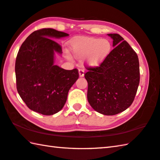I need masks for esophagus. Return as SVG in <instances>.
<instances>
[{"mask_svg": "<svg viewBox=\"0 0 160 160\" xmlns=\"http://www.w3.org/2000/svg\"><path fill=\"white\" fill-rule=\"evenodd\" d=\"M79 76H80V77H83L84 76V69H82V68H80L79 69Z\"/></svg>", "mask_w": 160, "mask_h": 160, "instance_id": "34e87169", "label": "esophagus"}]
</instances>
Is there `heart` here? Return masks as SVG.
Here are the masks:
<instances>
[{
    "mask_svg": "<svg viewBox=\"0 0 160 160\" xmlns=\"http://www.w3.org/2000/svg\"><path fill=\"white\" fill-rule=\"evenodd\" d=\"M71 52L75 58L87 56V62L91 67H98L107 58L112 50V43L107 39L76 37L69 42Z\"/></svg>",
    "mask_w": 160,
    "mask_h": 160,
    "instance_id": "heart-1",
    "label": "heart"
}]
</instances>
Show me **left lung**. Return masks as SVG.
Returning a JSON list of instances; mask_svg holds the SVG:
<instances>
[{
    "instance_id": "1",
    "label": "left lung",
    "mask_w": 160,
    "mask_h": 160,
    "mask_svg": "<svg viewBox=\"0 0 160 160\" xmlns=\"http://www.w3.org/2000/svg\"><path fill=\"white\" fill-rule=\"evenodd\" d=\"M113 39L111 51L98 67H86L87 100L92 108L104 115H115L132 105L138 89L139 58L129 43L118 34Z\"/></svg>"
}]
</instances>
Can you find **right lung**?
Returning <instances> with one entry per match:
<instances>
[{"label":"right lung","instance_id":"add662e5","mask_svg":"<svg viewBox=\"0 0 160 160\" xmlns=\"http://www.w3.org/2000/svg\"><path fill=\"white\" fill-rule=\"evenodd\" d=\"M68 34L52 28H42L30 34L18 50L16 58L17 89L31 110L43 115L60 111L68 92L79 78L77 68L65 70L54 65L55 52L62 46L51 38Z\"/></svg>","mask_w":160,"mask_h":160}]
</instances>
